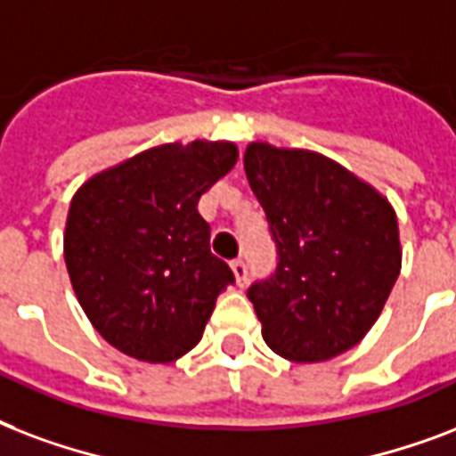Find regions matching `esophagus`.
Masks as SVG:
<instances>
[{
  "label": "esophagus",
  "mask_w": 456,
  "mask_h": 456,
  "mask_svg": "<svg viewBox=\"0 0 456 456\" xmlns=\"http://www.w3.org/2000/svg\"><path fill=\"white\" fill-rule=\"evenodd\" d=\"M232 273H235V283L240 285V288H245L247 285V264L242 259H235L231 264Z\"/></svg>",
  "instance_id": "1"
}]
</instances>
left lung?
I'll use <instances>...</instances> for the list:
<instances>
[{"instance_id":"obj_1","label":"left lung","mask_w":456,"mask_h":456,"mask_svg":"<svg viewBox=\"0 0 456 456\" xmlns=\"http://www.w3.org/2000/svg\"><path fill=\"white\" fill-rule=\"evenodd\" d=\"M245 173L278 247L276 273L247 292L266 345L297 363L359 345L400 276L393 204L312 150L256 140L247 144Z\"/></svg>"}]
</instances>
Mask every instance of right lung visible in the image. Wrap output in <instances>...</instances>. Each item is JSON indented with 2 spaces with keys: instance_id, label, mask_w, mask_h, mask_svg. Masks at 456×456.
<instances>
[{
  "instance_id": "obj_1",
  "label": "right lung",
  "mask_w": 456,
  "mask_h": 456,
  "mask_svg": "<svg viewBox=\"0 0 456 456\" xmlns=\"http://www.w3.org/2000/svg\"><path fill=\"white\" fill-rule=\"evenodd\" d=\"M238 161L228 140L166 142L94 173L70 200L63 259L94 330L123 354L171 363L202 340L232 283L197 202Z\"/></svg>"
}]
</instances>
